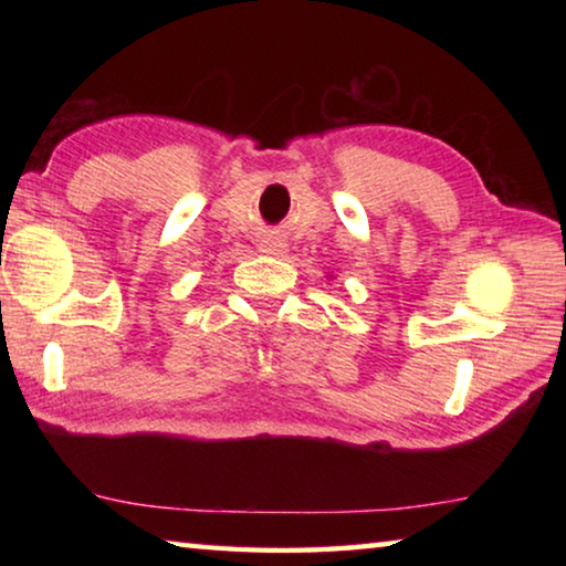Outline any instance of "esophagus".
<instances>
[{
    "label": "esophagus",
    "mask_w": 566,
    "mask_h": 566,
    "mask_svg": "<svg viewBox=\"0 0 566 566\" xmlns=\"http://www.w3.org/2000/svg\"><path fill=\"white\" fill-rule=\"evenodd\" d=\"M260 252L266 256H284L286 254V242L280 237H264L260 242Z\"/></svg>",
    "instance_id": "esophagus-1"
}]
</instances>
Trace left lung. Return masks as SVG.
Instances as JSON below:
<instances>
[{
    "mask_svg": "<svg viewBox=\"0 0 566 566\" xmlns=\"http://www.w3.org/2000/svg\"><path fill=\"white\" fill-rule=\"evenodd\" d=\"M327 276H329V280H332V274H327Z\"/></svg>",
    "mask_w": 566,
    "mask_h": 566,
    "instance_id": "8db88e82",
    "label": "left lung"
}]
</instances>
